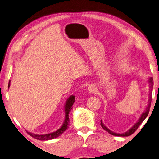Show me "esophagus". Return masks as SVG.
<instances>
[{
	"label": "esophagus",
	"instance_id": "34e87169",
	"mask_svg": "<svg viewBox=\"0 0 159 159\" xmlns=\"http://www.w3.org/2000/svg\"><path fill=\"white\" fill-rule=\"evenodd\" d=\"M88 93H89L90 94H96L97 88L95 87V86H94L93 85H91L89 86V87H88Z\"/></svg>",
	"mask_w": 159,
	"mask_h": 159
}]
</instances>
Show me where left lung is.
<instances>
[{"instance_id":"obj_1","label":"left lung","mask_w":159,"mask_h":159,"mask_svg":"<svg viewBox=\"0 0 159 159\" xmlns=\"http://www.w3.org/2000/svg\"><path fill=\"white\" fill-rule=\"evenodd\" d=\"M149 83H150V88H151V89H152V88H153V78H152V77L149 78ZM151 102H152V92H151V93L149 94V100H148V104H147V107H146V109H145L144 111V112L142 113V114H141L140 117H139L138 120V121H137L135 123H134L133 127L130 128L128 131L125 132V133H120H120H114V132L110 130L108 128H107L106 126L104 125V124L103 123V122H102V120H101V121H100V122H101L100 125H101L102 128H103L104 130L107 131L109 134H112V135L119 136V137H128V136H130V135H131V134H133V133H134V132H135V130H137V129L138 128V127H139V125H140L141 123H142V122H143L145 118H146L147 117L148 114H149V109H150V107H151Z\"/></svg>"}]
</instances>
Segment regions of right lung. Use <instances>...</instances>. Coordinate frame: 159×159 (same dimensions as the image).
<instances>
[{"mask_svg":"<svg viewBox=\"0 0 159 159\" xmlns=\"http://www.w3.org/2000/svg\"><path fill=\"white\" fill-rule=\"evenodd\" d=\"M10 80L8 83V88H10ZM75 102V96L71 95L69 98L66 99L65 105H64V113H65V118H64V120L62 125L60 128H59L57 130H56L53 133L44 134H35L31 132H28L27 133L29 135L31 136L32 138H34L39 140H49V139H55L58 138L59 136H60L64 131H65L67 128H69V114L70 111L71 110V107L73 105Z\"/></svg>","mask_w":159,"mask_h":159,"instance_id":"obj_1","label":"right lung"}]
</instances>
